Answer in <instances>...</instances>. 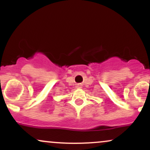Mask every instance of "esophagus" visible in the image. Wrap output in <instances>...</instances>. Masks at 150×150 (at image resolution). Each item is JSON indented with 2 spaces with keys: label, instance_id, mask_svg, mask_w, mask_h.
Returning a JSON list of instances; mask_svg holds the SVG:
<instances>
[{
  "label": "esophagus",
  "instance_id": "1",
  "mask_svg": "<svg viewBox=\"0 0 150 150\" xmlns=\"http://www.w3.org/2000/svg\"><path fill=\"white\" fill-rule=\"evenodd\" d=\"M79 87H80V86H79Z\"/></svg>",
  "mask_w": 150,
  "mask_h": 150
}]
</instances>
